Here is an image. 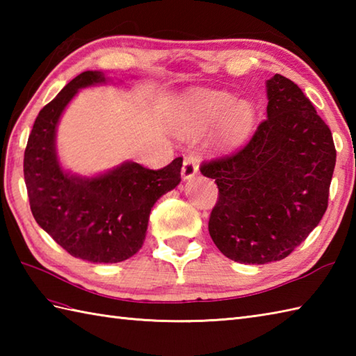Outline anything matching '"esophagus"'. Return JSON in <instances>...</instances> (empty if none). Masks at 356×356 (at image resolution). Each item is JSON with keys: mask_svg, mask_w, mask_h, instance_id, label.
I'll return each mask as SVG.
<instances>
[{"mask_svg": "<svg viewBox=\"0 0 356 356\" xmlns=\"http://www.w3.org/2000/svg\"><path fill=\"white\" fill-rule=\"evenodd\" d=\"M199 172V157L195 154H190L185 157L182 165V177L185 180L193 179Z\"/></svg>", "mask_w": 356, "mask_h": 356, "instance_id": "obj_1", "label": "esophagus"}]
</instances>
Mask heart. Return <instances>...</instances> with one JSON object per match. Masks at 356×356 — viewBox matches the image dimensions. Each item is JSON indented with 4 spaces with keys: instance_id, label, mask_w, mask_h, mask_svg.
Returning <instances> with one entry per match:
<instances>
[{
    "instance_id": "obj_1",
    "label": "heart",
    "mask_w": 356,
    "mask_h": 356,
    "mask_svg": "<svg viewBox=\"0 0 356 356\" xmlns=\"http://www.w3.org/2000/svg\"><path fill=\"white\" fill-rule=\"evenodd\" d=\"M182 116L195 127H213L222 122V139L237 143L251 131L255 113L249 102H238L236 96L214 90H195L182 104Z\"/></svg>"
}]
</instances>
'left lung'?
<instances>
[{"label":"left lung","instance_id":"8db88e82","mask_svg":"<svg viewBox=\"0 0 356 356\" xmlns=\"http://www.w3.org/2000/svg\"><path fill=\"white\" fill-rule=\"evenodd\" d=\"M268 118L231 154L200 165L218 197L208 229L228 259H286L327 209L337 149L330 128L301 88L282 74L266 82Z\"/></svg>","mask_w":356,"mask_h":356}]
</instances>
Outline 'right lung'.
<instances>
[{
	"label": "right lung",
	"instance_id": "add662e5",
	"mask_svg": "<svg viewBox=\"0 0 356 356\" xmlns=\"http://www.w3.org/2000/svg\"><path fill=\"white\" fill-rule=\"evenodd\" d=\"M82 72L38 115L24 151V180L36 223L70 255L92 263H119L139 251L156 200L180 182L182 157L161 170L125 162L99 177L65 174L55 151L58 120L82 87L104 82Z\"/></svg>",
	"mask_w": 356,
	"mask_h": 356
}]
</instances>
